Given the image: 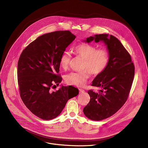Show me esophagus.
Listing matches in <instances>:
<instances>
[{
    "mask_svg": "<svg viewBox=\"0 0 148 148\" xmlns=\"http://www.w3.org/2000/svg\"><path fill=\"white\" fill-rule=\"evenodd\" d=\"M79 91H80V93H84L85 90L83 89H79Z\"/></svg>",
    "mask_w": 148,
    "mask_h": 148,
    "instance_id": "esophagus-1",
    "label": "esophagus"
}]
</instances>
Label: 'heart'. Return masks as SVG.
Instances as JSON below:
<instances>
[{"label": "heart", "instance_id": "1", "mask_svg": "<svg viewBox=\"0 0 148 148\" xmlns=\"http://www.w3.org/2000/svg\"><path fill=\"white\" fill-rule=\"evenodd\" d=\"M75 55L83 59L82 69L79 72H72L65 78L68 84L77 86H83L89 77V74L99 75L106 68L109 62V53L105 48L97 49L96 47L90 44L83 43L75 47L73 49ZM71 55L65 51L62 55L60 64L63 69H66L71 63Z\"/></svg>", "mask_w": 148, "mask_h": 148}]
</instances>
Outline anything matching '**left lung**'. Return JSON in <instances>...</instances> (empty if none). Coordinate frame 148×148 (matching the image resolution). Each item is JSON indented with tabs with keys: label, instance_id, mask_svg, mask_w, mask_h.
<instances>
[{
	"label": "left lung",
	"instance_id": "1",
	"mask_svg": "<svg viewBox=\"0 0 148 148\" xmlns=\"http://www.w3.org/2000/svg\"><path fill=\"white\" fill-rule=\"evenodd\" d=\"M103 41L109 53V62L106 70L97 75L91 84L101 88L99 92L88 91L90 99L83 109L89 119L100 121L116 113L127 101L134 76V65L130 55L116 37L108 34L96 35L86 42Z\"/></svg>",
	"mask_w": 148,
	"mask_h": 148
}]
</instances>
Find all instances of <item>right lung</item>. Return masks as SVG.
<instances>
[{"label": "right lung", "instance_id": "right-lung-1", "mask_svg": "<svg viewBox=\"0 0 148 148\" xmlns=\"http://www.w3.org/2000/svg\"><path fill=\"white\" fill-rule=\"evenodd\" d=\"M76 36L69 31L45 34L29 44L18 63V83L25 106L38 117L49 120L58 116L68 100L79 93L77 88L62 86L60 59Z\"/></svg>", "mask_w": 148, "mask_h": 148}]
</instances>
